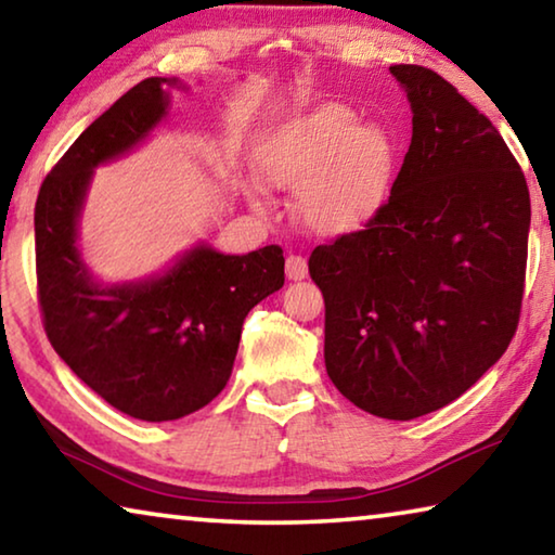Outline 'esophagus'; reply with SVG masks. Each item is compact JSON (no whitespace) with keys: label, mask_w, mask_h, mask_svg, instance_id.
<instances>
[{"label":"esophagus","mask_w":555,"mask_h":555,"mask_svg":"<svg viewBox=\"0 0 555 555\" xmlns=\"http://www.w3.org/2000/svg\"><path fill=\"white\" fill-rule=\"evenodd\" d=\"M286 276L291 281H300L308 276V261L300 255H291L286 257Z\"/></svg>","instance_id":"obj_1"}]
</instances>
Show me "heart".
<instances>
[{
	"label": "heart",
	"mask_w": 555,
	"mask_h": 555,
	"mask_svg": "<svg viewBox=\"0 0 555 555\" xmlns=\"http://www.w3.org/2000/svg\"><path fill=\"white\" fill-rule=\"evenodd\" d=\"M259 168L269 185L298 193L296 212L308 230L343 237L387 203L397 146L377 121H357L354 109L323 102L271 131Z\"/></svg>",
	"instance_id": "obj_1"
}]
</instances>
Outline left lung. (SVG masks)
Returning a JSON list of instances; mask_svg holds the SVG:
<instances>
[{
    "mask_svg": "<svg viewBox=\"0 0 555 555\" xmlns=\"http://www.w3.org/2000/svg\"><path fill=\"white\" fill-rule=\"evenodd\" d=\"M413 134L389 201L308 259L325 298V370L379 418L443 409L519 325L531 201L480 109L424 65H391Z\"/></svg>",
    "mask_w": 555,
    "mask_h": 555,
    "instance_id": "obj_1",
    "label": "left lung"
}]
</instances>
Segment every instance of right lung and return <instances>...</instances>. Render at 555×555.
I'll return each mask as SVG.
<instances>
[{
  "label": "right lung",
  "instance_id": "1",
  "mask_svg": "<svg viewBox=\"0 0 555 555\" xmlns=\"http://www.w3.org/2000/svg\"><path fill=\"white\" fill-rule=\"evenodd\" d=\"M166 86L146 78L75 139L43 178L34 210L36 281L46 335L61 360L109 406L142 421H176L224 389L242 323L284 286V249L220 255L198 244L134 284H98L78 251L92 171L144 142L168 112Z\"/></svg>",
  "mask_w": 555,
  "mask_h": 555
}]
</instances>
